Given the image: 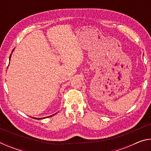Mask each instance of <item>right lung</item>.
Here are the masks:
<instances>
[{"instance_id": "obj_1", "label": "right lung", "mask_w": 151, "mask_h": 151, "mask_svg": "<svg viewBox=\"0 0 151 151\" xmlns=\"http://www.w3.org/2000/svg\"><path fill=\"white\" fill-rule=\"evenodd\" d=\"M10 58H11V56H10ZM53 115H54V114H53ZM48 117H49V116H48ZM48 117H46V118H48ZM34 119H44V118H34Z\"/></svg>"}]
</instances>
